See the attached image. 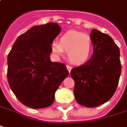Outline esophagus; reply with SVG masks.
<instances>
[{
  "instance_id": "obj_1",
  "label": "esophagus",
  "mask_w": 127,
  "mask_h": 127,
  "mask_svg": "<svg viewBox=\"0 0 127 127\" xmlns=\"http://www.w3.org/2000/svg\"><path fill=\"white\" fill-rule=\"evenodd\" d=\"M66 68H67V70H68V72H70V70H72V67L70 66V65H66Z\"/></svg>"
}]
</instances>
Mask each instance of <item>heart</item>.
<instances>
[{
  "mask_svg": "<svg viewBox=\"0 0 127 127\" xmlns=\"http://www.w3.org/2000/svg\"><path fill=\"white\" fill-rule=\"evenodd\" d=\"M51 47L57 57L62 56L65 51L70 62L80 64L89 59L92 45L89 35L76 31H68L60 37L59 42H52Z\"/></svg>",
  "mask_w": 127,
  "mask_h": 127,
  "instance_id": "b5f03b06",
  "label": "heart"
}]
</instances>
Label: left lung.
Returning <instances> with one entry per match:
<instances>
[{"label": "left lung", "mask_w": 127, "mask_h": 127, "mask_svg": "<svg viewBox=\"0 0 127 127\" xmlns=\"http://www.w3.org/2000/svg\"><path fill=\"white\" fill-rule=\"evenodd\" d=\"M93 54L85 64L70 71L74 96L79 104L93 108L108 101L117 89L121 74L120 49L108 34L93 29Z\"/></svg>", "instance_id": "obj_1"}]
</instances>
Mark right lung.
<instances>
[{"label": "right lung", "mask_w": 127, "mask_h": 127, "mask_svg": "<svg viewBox=\"0 0 127 127\" xmlns=\"http://www.w3.org/2000/svg\"><path fill=\"white\" fill-rule=\"evenodd\" d=\"M62 29L56 23L34 26L20 35L7 56V80L24 105L38 109L49 107L63 80L66 66L52 62L51 45Z\"/></svg>", "instance_id": "add662e5"}]
</instances>
